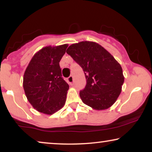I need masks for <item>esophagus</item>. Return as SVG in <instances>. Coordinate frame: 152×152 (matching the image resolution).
Masks as SVG:
<instances>
[{
    "label": "esophagus",
    "instance_id": "1",
    "mask_svg": "<svg viewBox=\"0 0 152 152\" xmlns=\"http://www.w3.org/2000/svg\"><path fill=\"white\" fill-rule=\"evenodd\" d=\"M68 82H69L70 84H72V83H73V82H74V79H73V77H72V75H70V76L68 78Z\"/></svg>",
    "mask_w": 152,
    "mask_h": 152
}]
</instances>
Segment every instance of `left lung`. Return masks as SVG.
Returning a JSON list of instances; mask_svg holds the SVG:
<instances>
[{"mask_svg": "<svg viewBox=\"0 0 152 152\" xmlns=\"http://www.w3.org/2000/svg\"><path fill=\"white\" fill-rule=\"evenodd\" d=\"M66 53L84 70L86 85L80 93L83 102L97 111L111 107L119 97L124 81L120 64L93 41L73 43Z\"/></svg>", "mask_w": 152, "mask_h": 152, "instance_id": "left-lung-1", "label": "left lung"}]
</instances>
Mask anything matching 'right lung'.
I'll return each instance as SVG.
<instances>
[{
  "mask_svg": "<svg viewBox=\"0 0 152 152\" xmlns=\"http://www.w3.org/2000/svg\"><path fill=\"white\" fill-rule=\"evenodd\" d=\"M68 44L48 45L37 52L27 66L23 86L37 111L52 115L65 104L68 84L62 78L59 61Z\"/></svg>",
  "mask_w": 152,
  "mask_h": 152,
  "instance_id": "obj_1",
  "label": "right lung"
}]
</instances>
